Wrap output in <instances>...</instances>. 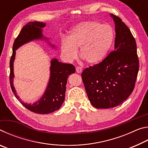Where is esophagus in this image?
Listing matches in <instances>:
<instances>
[{
	"label": "esophagus",
	"mask_w": 148,
	"mask_h": 148,
	"mask_svg": "<svg viewBox=\"0 0 148 148\" xmlns=\"http://www.w3.org/2000/svg\"><path fill=\"white\" fill-rule=\"evenodd\" d=\"M76 70L77 73H79V74H81L82 71H82V67H79V66H77L76 68Z\"/></svg>",
	"instance_id": "esophagus-1"
}]
</instances>
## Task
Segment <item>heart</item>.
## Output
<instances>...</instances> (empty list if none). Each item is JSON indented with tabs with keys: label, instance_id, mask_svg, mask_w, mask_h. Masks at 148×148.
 Wrapping results in <instances>:
<instances>
[{
	"label": "heart",
	"instance_id": "1",
	"mask_svg": "<svg viewBox=\"0 0 148 148\" xmlns=\"http://www.w3.org/2000/svg\"><path fill=\"white\" fill-rule=\"evenodd\" d=\"M114 39L112 27L95 21L81 22L69 31L67 38L61 40L60 49L66 61H72L80 48V56L90 64L101 62L108 53Z\"/></svg>",
	"mask_w": 148,
	"mask_h": 148
}]
</instances>
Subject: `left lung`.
<instances>
[{
    "label": "left lung",
    "mask_w": 148,
    "mask_h": 148,
    "mask_svg": "<svg viewBox=\"0 0 148 148\" xmlns=\"http://www.w3.org/2000/svg\"><path fill=\"white\" fill-rule=\"evenodd\" d=\"M116 29L114 50L99 64L82 73L89 101L96 108L119 106L132 93L139 69L136 44L119 17L110 14Z\"/></svg>",
    "instance_id": "8db88e82"
}]
</instances>
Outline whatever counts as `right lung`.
Returning <instances> with one entry per match:
<instances>
[{"mask_svg": "<svg viewBox=\"0 0 148 148\" xmlns=\"http://www.w3.org/2000/svg\"><path fill=\"white\" fill-rule=\"evenodd\" d=\"M45 26L46 23L38 21H31L25 25L14 42L13 53L10 61V82L12 92L26 108L39 114H50L61 107L65 97L67 78L69 75L74 73L76 71L75 67L71 64L62 63L57 59H51L49 82L46 91L41 98L32 104L24 103L19 99L13 83L14 62L16 57V50L23 45L36 40H46L50 46L55 47L54 45L49 42L48 39L43 36L42 29Z\"/></svg>", "mask_w": 148, "mask_h": 148, "instance_id": "right-lung-1", "label": "right lung"}]
</instances>
